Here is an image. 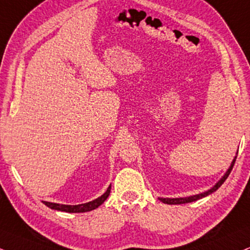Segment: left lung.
Here are the masks:
<instances>
[{
  "label": "left lung",
  "instance_id": "1",
  "mask_svg": "<svg viewBox=\"0 0 250 250\" xmlns=\"http://www.w3.org/2000/svg\"><path fill=\"white\" fill-rule=\"evenodd\" d=\"M236 155H238V152H236ZM236 155L234 156L232 163H230L229 168L227 169V171L225 172L224 176L220 178L219 181L217 182V183L214 184L213 187L211 188V189L204 191V192H200V193H197V195H193V196H189V197H180V198H159L160 202L165 203V204H169V205H176V204H186V203H192V202H196V200H198L200 198H203V197H206L208 195H211L212 192H214V191H217L219 188L221 187V184L224 183L225 181H226V178L229 177V175L230 174V171H232L233 169V166L234 163H235V160H236Z\"/></svg>",
  "mask_w": 250,
  "mask_h": 250
}]
</instances>
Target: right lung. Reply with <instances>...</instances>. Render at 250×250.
Returning a JSON list of instances; mask_svg holds the SVG:
<instances>
[{"label": "right lung", "mask_w": 250, "mask_h": 250, "mask_svg": "<svg viewBox=\"0 0 250 250\" xmlns=\"http://www.w3.org/2000/svg\"><path fill=\"white\" fill-rule=\"evenodd\" d=\"M111 186L107 188L105 192L103 193L98 198L91 200V202L84 203V204H79V205H64V204H58V203H51V202H42L46 206L52 208V210L57 211H62V212H68V213H82V212H89L97 208L98 206H101L105 202L107 197L110 195Z\"/></svg>", "instance_id": "obj_1"}]
</instances>
